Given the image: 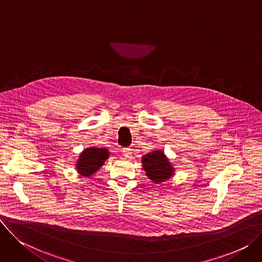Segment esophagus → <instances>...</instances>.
I'll list each match as a JSON object with an SVG mask.
<instances>
[{
  "label": "esophagus",
  "instance_id": "1",
  "mask_svg": "<svg viewBox=\"0 0 262 262\" xmlns=\"http://www.w3.org/2000/svg\"><path fill=\"white\" fill-rule=\"evenodd\" d=\"M122 154L125 158H129L132 156V149L130 148H123Z\"/></svg>",
  "mask_w": 262,
  "mask_h": 262
}]
</instances>
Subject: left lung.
I'll return each instance as SVG.
<instances>
[{"instance_id": "left-lung-1", "label": "left lung", "mask_w": 262, "mask_h": 262, "mask_svg": "<svg viewBox=\"0 0 262 262\" xmlns=\"http://www.w3.org/2000/svg\"><path fill=\"white\" fill-rule=\"evenodd\" d=\"M142 167L146 172V176L156 183L170 179L175 172V168L163 150H155L144 155L142 158Z\"/></svg>"}]
</instances>
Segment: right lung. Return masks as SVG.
I'll list each match as a JSON object with an SVG mask.
<instances>
[{
  "instance_id": "1",
  "label": "right lung",
  "mask_w": 262,
  "mask_h": 262,
  "mask_svg": "<svg viewBox=\"0 0 262 262\" xmlns=\"http://www.w3.org/2000/svg\"><path fill=\"white\" fill-rule=\"evenodd\" d=\"M108 157L110 152L106 148H86L80 154L79 160L76 164V169L82 176L91 177L102 167Z\"/></svg>"
}]
</instances>
